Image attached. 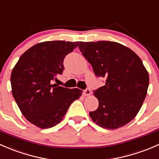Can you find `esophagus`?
<instances>
[{
    "mask_svg": "<svg viewBox=\"0 0 159 159\" xmlns=\"http://www.w3.org/2000/svg\"><path fill=\"white\" fill-rule=\"evenodd\" d=\"M83 94H84V96H89L90 94H91V91H90V89L84 90V91H83Z\"/></svg>",
    "mask_w": 159,
    "mask_h": 159,
    "instance_id": "obj_1",
    "label": "esophagus"
}]
</instances>
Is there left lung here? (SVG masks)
Wrapping results in <instances>:
<instances>
[{"label": "left lung", "instance_id": "left-lung-1", "mask_svg": "<svg viewBox=\"0 0 159 159\" xmlns=\"http://www.w3.org/2000/svg\"><path fill=\"white\" fill-rule=\"evenodd\" d=\"M80 51L105 84L94 90L98 108L90 111L100 127L116 129L137 115L147 94L148 73L140 57L129 48L113 41L80 42Z\"/></svg>", "mask_w": 159, "mask_h": 159}]
</instances>
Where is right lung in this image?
<instances>
[{"instance_id": "right-lung-1", "label": "right lung", "mask_w": 159, "mask_h": 159, "mask_svg": "<svg viewBox=\"0 0 159 159\" xmlns=\"http://www.w3.org/2000/svg\"><path fill=\"white\" fill-rule=\"evenodd\" d=\"M79 41H44L20 57L11 75L12 94L22 115L37 127L49 129L60 123L70 104L82 91L54 84L61 75L65 56Z\"/></svg>"}]
</instances>
